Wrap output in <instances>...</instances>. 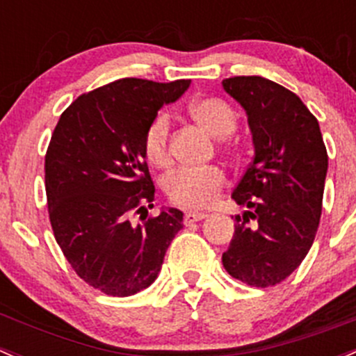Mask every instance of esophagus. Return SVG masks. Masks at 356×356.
Listing matches in <instances>:
<instances>
[{
    "label": "esophagus",
    "instance_id": "obj_1",
    "mask_svg": "<svg viewBox=\"0 0 356 356\" xmlns=\"http://www.w3.org/2000/svg\"><path fill=\"white\" fill-rule=\"evenodd\" d=\"M204 218H207L206 213H186L185 216H183V223H185L186 227H188V225L197 223V221L204 220Z\"/></svg>",
    "mask_w": 356,
    "mask_h": 356
}]
</instances>
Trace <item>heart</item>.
Returning a JSON list of instances; mask_svg holds the SVG:
<instances>
[{
	"mask_svg": "<svg viewBox=\"0 0 356 356\" xmlns=\"http://www.w3.org/2000/svg\"><path fill=\"white\" fill-rule=\"evenodd\" d=\"M190 114L214 138H228L237 129V112L221 98L206 97L192 102ZM170 129V115L159 112L154 115L143 133V154L156 168H166L171 161ZM225 183L227 177L216 166L179 168L164 178V190L177 206L185 209H202L216 202Z\"/></svg>",
	"mask_w": 356,
	"mask_h": 356,
	"instance_id": "obj_1",
	"label": "heart"
}]
</instances>
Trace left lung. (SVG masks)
Instances as JSON below:
<instances>
[{
	"label": "left lung",
	"mask_w": 356,
	"mask_h": 356,
	"mask_svg": "<svg viewBox=\"0 0 356 356\" xmlns=\"http://www.w3.org/2000/svg\"><path fill=\"white\" fill-rule=\"evenodd\" d=\"M223 90L242 105L254 157L232 199L245 211L223 252L225 270L252 287L286 280L308 254L325 186L327 150L315 115L287 88L259 76L223 79ZM257 220L249 229L245 216Z\"/></svg>",
	"instance_id": "8db88e82"
}]
</instances>
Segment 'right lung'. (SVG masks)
<instances>
[{"label": "right lung", "mask_w": 356, "mask_h": 356, "mask_svg": "<svg viewBox=\"0 0 356 356\" xmlns=\"http://www.w3.org/2000/svg\"><path fill=\"white\" fill-rule=\"evenodd\" d=\"M188 79L156 83L124 77L84 93L60 115L44 157L48 214L74 272L95 289L133 296L157 279L164 254L183 228L175 207H154L145 163V128L164 104L178 100Z\"/></svg>", "instance_id": "add662e5"}]
</instances>
